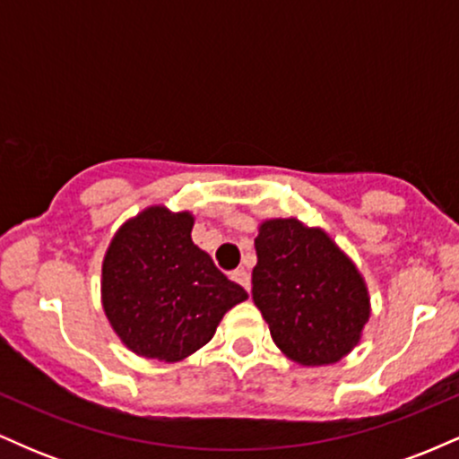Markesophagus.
I'll list each match as a JSON object with an SVG mask.
<instances>
[{"label": "esophagus", "mask_w": 459, "mask_h": 459, "mask_svg": "<svg viewBox=\"0 0 459 459\" xmlns=\"http://www.w3.org/2000/svg\"><path fill=\"white\" fill-rule=\"evenodd\" d=\"M233 281L239 282L246 291H250V273H247V270H244V267H239V270L233 272Z\"/></svg>", "instance_id": "esophagus-1"}]
</instances>
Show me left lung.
<instances>
[{"label": "left lung", "instance_id": "1", "mask_svg": "<svg viewBox=\"0 0 459 459\" xmlns=\"http://www.w3.org/2000/svg\"><path fill=\"white\" fill-rule=\"evenodd\" d=\"M252 299L291 360L332 365L354 350L368 321L360 272L324 230L267 220L255 239Z\"/></svg>", "mask_w": 459, "mask_h": 459}]
</instances>
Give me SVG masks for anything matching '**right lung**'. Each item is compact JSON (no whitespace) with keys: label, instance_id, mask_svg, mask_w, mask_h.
Wrapping results in <instances>:
<instances>
[{"label":"right lung","instance_id":"add662e5","mask_svg":"<svg viewBox=\"0 0 459 459\" xmlns=\"http://www.w3.org/2000/svg\"><path fill=\"white\" fill-rule=\"evenodd\" d=\"M194 218L151 207L116 233L103 261V308L135 354L177 362L207 345L220 319L244 302L192 241Z\"/></svg>","mask_w":459,"mask_h":459}]
</instances>
